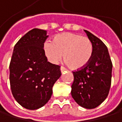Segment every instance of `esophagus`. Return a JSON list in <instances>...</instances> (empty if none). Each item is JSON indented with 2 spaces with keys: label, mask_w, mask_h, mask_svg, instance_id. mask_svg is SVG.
I'll use <instances>...</instances> for the list:
<instances>
[{
  "label": "esophagus",
  "mask_w": 122,
  "mask_h": 122,
  "mask_svg": "<svg viewBox=\"0 0 122 122\" xmlns=\"http://www.w3.org/2000/svg\"><path fill=\"white\" fill-rule=\"evenodd\" d=\"M60 69H61V73H63V72H64L65 71H66V68H64V67H63V66H61Z\"/></svg>",
  "instance_id": "esophagus-1"
}]
</instances>
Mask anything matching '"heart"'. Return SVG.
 Instances as JSON below:
<instances>
[{"label": "heart", "mask_w": 122, "mask_h": 122, "mask_svg": "<svg viewBox=\"0 0 122 122\" xmlns=\"http://www.w3.org/2000/svg\"><path fill=\"white\" fill-rule=\"evenodd\" d=\"M44 52L52 63L61 61L62 54L65 63L73 70L84 68L90 61L93 53V45L87 37L73 33L64 32L53 38L51 43L46 41Z\"/></svg>", "instance_id": "obj_1"}]
</instances>
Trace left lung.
Segmentation results:
<instances>
[{"label": "left lung", "instance_id": "8db88e82", "mask_svg": "<svg viewBox=\"0 0 122 122\" xmlns=\"http://www.w3.org/2000/svg\"><path fill=\"white\" fill-rule=\"evenodd\" d=\"M93 45L90 61L84 68L73 72L71 95L86 109H94L107 98L110 91L112 63L106 45L90 32L84 30Z\"/></svg>", "mask_w": 122, "mask_h": 122}]
</instances>
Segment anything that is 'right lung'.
<instances>
[{
  "label": "right lung",
  "mask_w": 122,
  "mask_h": 122,
  "mask_svg": "<svg viewBox=\"0 0 122 122\" xmlns=\"http://www.w3.org/2000/svg\"><path fill=\"white\" fill-rule=\"evenodd\" d=\"M46 31L35 28L15 45L10 63V83L15 100L27 110H37L50 100L61 75L60 66L47 61L44 52Z\"/></svg>",
  "instance_id": "add662e5"
}]
</instances>
